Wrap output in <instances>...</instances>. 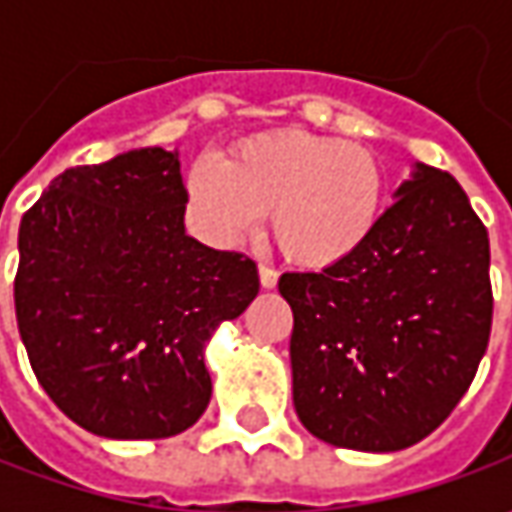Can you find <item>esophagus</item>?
Wrapping results in <instances>:
<instances>
[{"label":"esophagus","instance_id":"34e87169","mask_svg":"<svg viewBox=\"0 0 512 512\" xmlns=\"http://www.w3.org/2000/svg\"><path fill=\"white\" fill-rule=\"evenodd\" d=\"M259 282H262V287H267V290L276 287V282H279V270L262 262V265H259Z\"/></svg>","mask_w":512,"mask_h":512}]
</instances>
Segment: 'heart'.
<instances>
[{
    "mask_svg": "<svg viewBox=\"0 0 512 512\" xmlns=\"http://www.w3.org/2000/svg\"><path fill=\"white\" fill-rule=\"evenodd\" d=\"M190 196L207 225L242 236L270 213V236L302 267H330L370 236L384 199L382 165L370 150L299 130L242 142L225 165L190 170Z\"/></svg>",
    "mask_w": 512,
    "mask_h": 512,
    "instance_id": "b5f03b06",
    "label": "heart"
}]
</instances>
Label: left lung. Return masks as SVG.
I'll return each mask as SVG.
<instances>
[{
    "label": "left lung",
    "instance_id": "1",
    "mask_svg": "<svg viewBox=\"0 0 512 512\" xmlns=\"http://www.w3.org/2000/svg\"><path fill=\"white\" fill-rule=\"evenodd\" d=\"M279 293L302 424L347 450H404L453 413L487 350V227L450 173L419 165L350 256L282 273Z\"/></svg>",
    "mask_w": 512,
    "mask_h": 512
}]
</instances>
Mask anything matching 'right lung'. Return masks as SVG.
Wrapping results in <instances>:
<instances>
[{"label":"right lung","instance_id":"right-lung-1","mask_svg":"<svg viewBox=\"0 0 512 512\" xmlns=\"http://www.w3.org/2000/svg\"><path fill=\"white\" fill-rule=\"evenodd\" d=\"M162 148L59 173L19 227L16 322L53 404L105 439H168L210 402L202 347L259 293L256 262L185 233Z\"/></svg>","mask_w":512,"mask_h":512}]
</instances>
